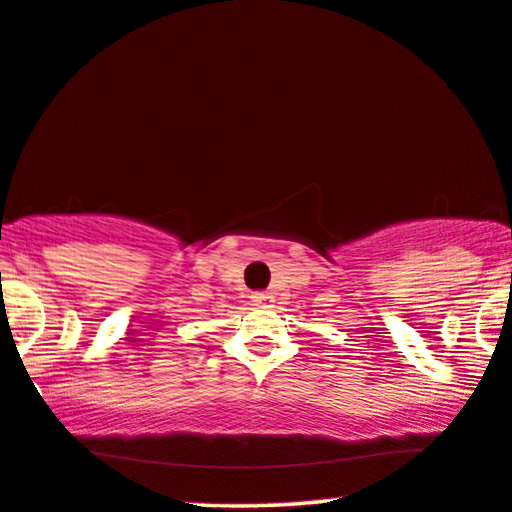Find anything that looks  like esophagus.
Returning a JSON list of instances; mask_svg holds the SVG:
<instances>
[{
    "label": "esophagus",
    "mask_w": 512,
    "mask_h": 512,
    "mask_svg": "<svg viewBox=\"0 0 512 512\" xmlns=\"http://www.w3.org/2000/svg\"><path fill=\"white\" fill-rule=\"evenodd\" d=\"M252 304L255 306H267V304H271L274 302V297L269 295V292H252Z\"/></svg>",
    "instance_id": "34e87169"
}]
</instances>
